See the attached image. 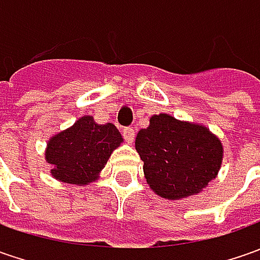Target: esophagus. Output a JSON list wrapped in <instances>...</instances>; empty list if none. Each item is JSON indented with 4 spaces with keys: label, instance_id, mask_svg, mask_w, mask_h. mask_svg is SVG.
<instances>
[{
    "label": "esophagus",
    "instance_id": "obj_1",
    "mask_svg": "<svg viewBox=\"0 0 260 260\" xmlns=\"http://www.w3.org/2000/svg\"><path fill=\"white\" fill-rule=\"evenodd\" d=\"M123 137H124V140L127 143H133V140H135V130L132 127L123 128Z\"/></svg>",
    "mask_w": 260,
    "mask_h": 260
}]
</instances>
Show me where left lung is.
<instances>
[{"mask_svg":"<svg viewBox=\"0 0 260 260\" xmlns=\"http://www.w3.org/2000/svg\"><path fill=\"white\" fill-rule=\"evenodd\" d=\"M146 181L156 194L181 200L203 191L223 160V145L207 127L169 114L150 117L136 137Z\"/></svg>","mask_w":260,"mask_h":260,"instance_id":"8db88e82","label":"left lung"}]
</instances>
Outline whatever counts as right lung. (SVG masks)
<instances>
[{
  "label": "right lung",
  "instance_id": "obj_1",
  "mask_svg": "<svg viewBox=\"0 0 260 260\" xmlns=\"http://www.w3.org/2000/svg\"><path fill=\"white\" fill-rule=\"evenodd\" d=\"M123 137L111 123L96 124L84 115L75 124L55 135L46 147L50 174L65 184L88 185L98 179L108 157L121 145Z\"/></svg>",
  "mask_w": 260,
  "mask_h": 260
}]
</instances>
